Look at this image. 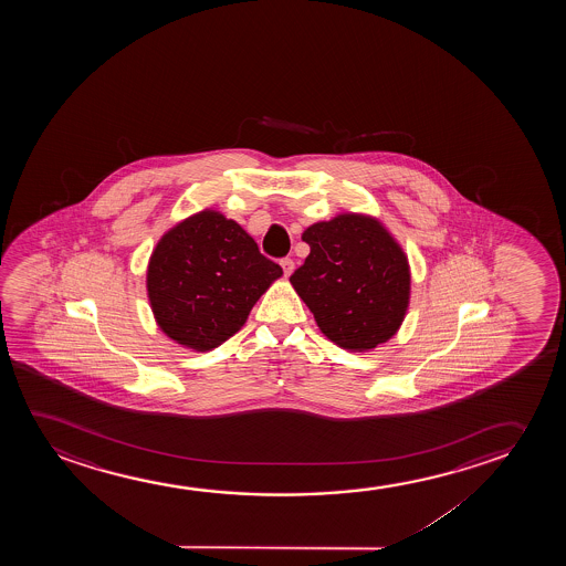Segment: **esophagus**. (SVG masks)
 <instances>
[{
    "label": "esophagus",
    "instance_id": "esophagus-1",
    "mask_svg": "<svg viewBox=\"0 0 566 566\" xmlns=\"http://www.w3.org/2000/svg\"><path fill=\"white\" fill-rule=\"evenodd\" d=\"M280 266H282V271H284V276H290L295 269V264L292 259H282V261H280Z\"/></svg>",
    "mask_w": 566,
    "mask_h": 566
}]
</instances>
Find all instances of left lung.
<instances>
[{"instance_id": "obj_1", "label": "left lung", "mask_w": 566, "mask_h": 566, "mask_svg": "<svg viewBox=\"0 0 566 566\" xmlns=\"http://www.w3.org/2000/svg\"><path fill=\"white\" fill-rule=\"evenodd\" d=\"M311 251L290 276L318 331L348 352L390 340L410 307L408 255L379 218L340 212L305 228Z\"/></svg>"}]
</instances>
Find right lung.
Returning <instances> with one entry per match:
<instances>
[{"mask_svg":"<svg viewBox=\"0 0 566 566\" xmlns=\"http://www.w3.org/2000/svg\"><path fill=\"white\" fill-rule=\"evenodd\" d=\"M282 276L255 240L220 210L202 209L171 226L147 266L156 325L170 340L210 352L245 325L259 297Z\"/></svg>","mask_w":566,"mask_h":566,"instance_id":"add662e5","label":"right lung"}]
</instances>
